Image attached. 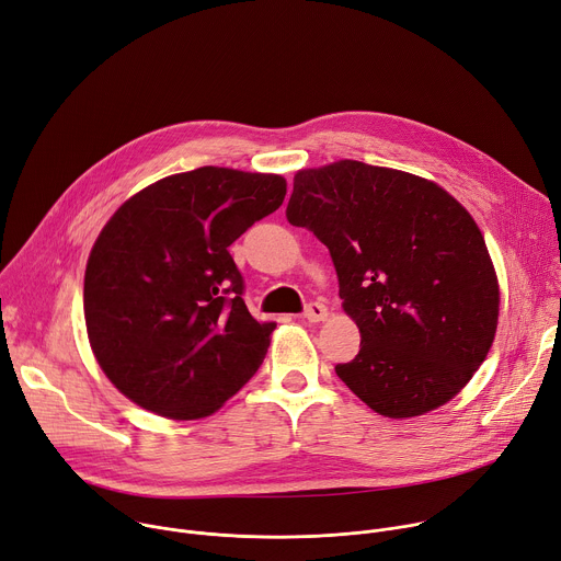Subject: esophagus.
I'll use <instances>...</instances> for the list:
<instances>
[{
	"label": "esophagus",
	"instance_id": "34e87169",
	"mask_svg": "<svg viewBox=\"0 0 561 561\" xmlns=\"http://www.w3.org/2000/svg\"><path fill=\"white\" fill-rule=\"evenodd\" d=\"M302 317L309 321V323H319V321H325L328 319V307L323 302H309L305 307Z\"/></svg>",
	"mask_w": 561,
	"mask_h": 561
}]
</instances>
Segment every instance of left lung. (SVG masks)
<instances>
[{"label": "left lung", "mask_w": 561, "mask_h": 561, "mask_svg": "<svg viewBox=\"0 0 561 561\" xmlns=\"http://www.w3.org/2000/svg\"><path fill=\"white\" fill-rule=\"evenodd\" d=\"M287 220L339 276L360 350L334 369L371 410L405 419L448 403L483 363L500 285L472 216L425 178L339 160L294 175Z\"/></svg>", "instance_id": "obj_1"}]
</instances>
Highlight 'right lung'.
<instances>
[{
  "mask_svg": "<svg viewBox=\"0 0 561 561\" xmlns=\"http://www.w3.org/2000/svg\"><path fill=\"white\" fill-rule=\"evenodd\" d=\"M285 194L283 175L201 167L149 184L111 216L87 263L84 319L124 397L201 419L256 375L276 323L249 314L229 244Z\"/></svg>",
  "mask_w": 561,
  "mask_h": 561,
  "instance_id": "1",
  "label": "right lung"
}]
</instances>
